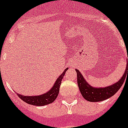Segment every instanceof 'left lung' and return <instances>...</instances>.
<instances>
[{
    "mask_svg": "<svg viewBox=\"0 0 128 128\" xmlns=\"http://www.w3.org/2000/svg\"><path fill=\"white\" fill-rule=\"evenodd\" d=\"M126 69L124 75L122 76L120 80L117 83H114L112 85L109 86L105 87V88H94L88 83H86L82 74H81L80 72L78 70H76L77 72V82L78 84L79 89L85 100H88L89 102H100L103 100H106L108 98L116 94L118 91L122 86L124 83L126 76H128V63L126 64Z\"/></svg>",
    "mask_w": 128,
    "mask_h": 128,
    "instance_id": "8db88e82",
    "label": "left lung"
}]
</instances>
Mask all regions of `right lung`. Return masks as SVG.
I'll return each mask as SVG.
<instances>
[{
  "label": "right lung",
  "mask_w": 128,
  "mask_h": 128,
  "mask_svg": "<svg viewBox=\"0 0 128 128\" xmlns=\"http://www.w3.org/2000/svg\"><path fill=\"white\" fill-rule=\"evenodd\" d=\"M68 70V68H66L64 70L63 73L61 75H60V76L57 78L54 85L51 88L50 90H49L46 94L39 95V96H23V95H19L17 94L18 96L26 103L29 104L30 105H33V106H43L52 103L57 97V95H58L59 88H60V84H61V81Z\"/></svg>",
  "instance_id": "right-lung-1"
}]
</instances>
